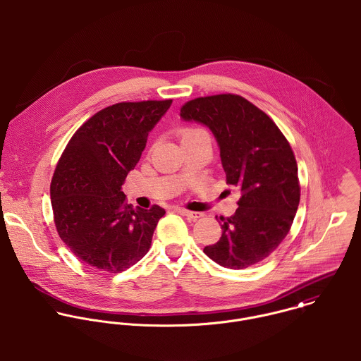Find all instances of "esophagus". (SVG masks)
Here are the masks:
<instances>
[{
	"label": "esophagus",
	"mask_w": 361,
	"mask_h": 361,
	"mask_svg": "<svg viewBox=\"0 0 361 361\" xmlns=\"http://www.w3.org/2000/svg\"><path fill=\"white\" fill-rule=\"evenodd\" d=\"M188 219H192V221H196V219H199L203 214L202 212H196V211H189V209H183V208H180L179 209Z\"/></svg>",
	"instance_id": "1"
}]
</instances>
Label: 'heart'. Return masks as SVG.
Instances as JSON below:
<instances>
[{"label":"heart","instance_id":"obj_1","mask_svg":"<svg viewBox=\"0 0 361 361\" xmlns=\"http://www.w3.org/2000/svg\"><path fill=\"white\" fill-rule=\"evenodd\" d=\"M204 135H207V133L202 129H183L182 130V142L189 140V139H195V137H199V136H204Z\"/></svg>","mask_w":361,"mask_h":361}]
</instances>
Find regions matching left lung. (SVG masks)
I'll use <instances>...</instances> for the list:
<instances>
[{
	"instance_id": "obj_1",
	"label": "left lung",
	"mask_w": 361,
	"mask_h": 361,
	"mask_svg": "<svg viewBox=\"0 0 361 361\" xmlns=\"http://www.w3.org/2000/svg\"><path fill=\"white\" fill-rule=\"evenodd\" d=\"M180 118L212 132L226 183L242 192L236 212L221 216V239L204 253L231 269L257 264L285 239L300 202L288 140L265 112L235 94L195 99L180 108Z\"/></svg>"
}]
</instances>
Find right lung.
Here are the masks:
<instances>
[{
    "mask_svg": "<svg viewBox=\"0 0 361 361\" xmlns=\"http://www.w3.org/2000/svg\"><path fill=\"white\" fill-rule=\"evenodd\" d=\"M171 104L106 106L76 130L61 155L50 188L54 222L59 238L85 264L116 274L150 250L165 209H135L125 202L122 185Z\"/></svg>",
    "mask_w": 361,
    "mask_h": 361,
    "instance_id": "1",
    "label": "right lung"
}]
</instances>
